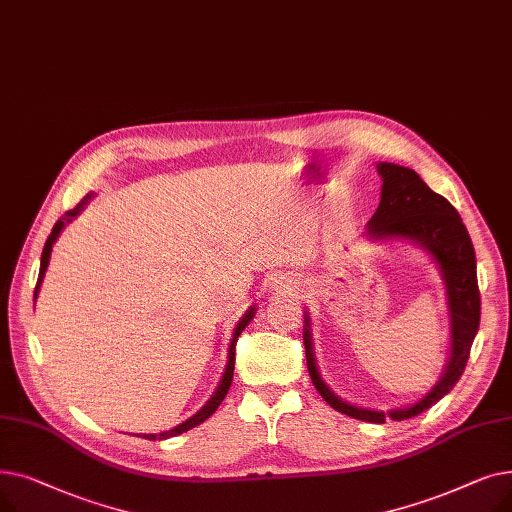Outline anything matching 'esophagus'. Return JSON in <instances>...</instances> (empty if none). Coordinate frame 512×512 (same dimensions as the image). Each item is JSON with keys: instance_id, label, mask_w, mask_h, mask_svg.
Returning <instances> with one entry per match:
<instances>
[{"instance_id": "1", "label": "esophagus", "mask_w": 512, "mask_h": 512, "mask_svg": "<svg viewBox=\"0 0 512 512\" xmlns=\"http://www.w3.org/2000/svg\"><path fill=\"white\" fill-rule=\"evenodd\" d=\"M288 286L286 284H282V282H276V284H272V290L274 292H284Z\"/></svg>"}]
</instances>
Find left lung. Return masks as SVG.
<instances>
[{
	"instance_id": "left-lung-1",
	"label": "left lung",
	"mask_w": 512,
	"mask_h": 512,
	"mask_svg": "<svg viewBox=\"0 0 512 512\" xmlns=\"http://www.w3.org/2000/svg\"><path fill=\"white\" fill-rule=\"evenodd\" d=\"M378 174L382 176L380 207L375 209L371 220L367 222L365 238L371 242L405 240L411 242V245H417L434 259L446 290V307L450 317V351L440 380L432 386V390L425 392V396L413 402V405L390 411L363 409L342 400L324 382V378H321L315 361L311 317L305 311L303 342L313 386L332 409L369 423H384L386 419H411L436 405L440 398H444L454 388V384L461 380L471 344L479 330L481 315L475 251L459 211L442 195L434 193L411 168L390 164V161H380Z\"/></svg>"
}]
</instances>
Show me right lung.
<instances>
[{
  "mask_svg": "<svg viewBox=\"0 0 512 512\" xmlns=\"http://www.w3.org/2000/svg\"><path fill=\"white\" fill-rule=\"evenodd\" d=\"M91 197H93V193L91 195H87L83 201H80L74 209H70L64 218H60L58 222H56V226H53V230H51V234L47 236V240H45V247H43V253H41V267H39V280H37V286H35V301H37V294H39V288H41V282H43V278H45V272H47V265H49V257H51V249H53V242L58 240V236H60V232L64 230V226L66 224H70L76 215L83 211L85 207H87V203L91 201ZM255 305H251L249 309H247V313L242 315L240 319H238V324H236V328H234V332H232V340H230V346H228V361H226V369H224V373H222V380H220V384H218V388H215V392L211 394V398L205 402V405L193 415V417H188L186 421H182L180 425H176V427H172V429H168V432H161V434H137V436H141V438H145V440H168V438H172V436H180V434H184V432H188V429H193V427H197L199 423H203L205 419H209L213 413H215V409H218L220 405H222V400L226 398V394H228V388H230V384H232V375H234V353H236V340H238V336H240V332L245 330L249 324H251V319L255 317Z\"/></svg>",
  "mask_w": 512,
  "mask_h": 512,
  "instance_id": "1",
  "label": "right lung"
}]
</instances>
